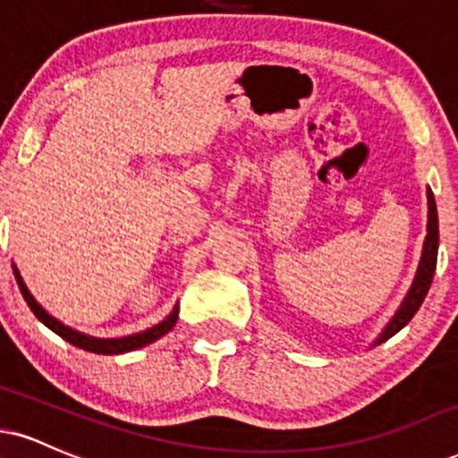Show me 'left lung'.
I'll list each match as a JSON object with an SVG mask.
<instances>
[{
  "label": "left lung",
  "mask_w": 458,
  "mask_h": 458,
  "mask_svg": "<svg viewBox=\"0 0 458 458\" xmlns=\"http://www.w3.org/2000/svg\"><path fill=\"white\" fill-rule=\"evenodd\" d=\"M427 202H428V222H427V239H424V247H422V256H420V264H418V271L414 277V284H411L410 292L405 294L403 302L396 310L393 319L386 324V328L379 333V337L376 339V344H384V341L393 337V335L399 333L401 328L410 322L411 318L416 316V311L420 310L424 296H427L428 288H431L433 282V273H435V264H437V247H439V222H437V207H435V198L431 187L427 190Z\"/></svg>",
  "instance_id": "obj_1"
}]
</instances>
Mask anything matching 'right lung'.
I'll return each mask as SVG.
<instances>
[{"label": "right lung", "instance_id": "add662e5", "mask_svg": "<svg viewBox=\"0 0 458 458\" xmlns=\"http://www.w3.org/2000/svg\"><path fill=\"white\" fill-rule=\"evenodd\" d=\"M13 267H14V264H13ZM14 277H16V284H19V288H21V294H23V299L27 301V305H30V310L36 313V318L40 319L44 327L51 328L53 333H57L59 337L68 341V344L76 345V348H81V350L93 352V354H123V352L145 348V345L153 344V341H157L159 337H164L168 330H173V327L176 324V318H179V305H174V310L170 311V316L166 319H162V322L156 324V327L142 330V333L128 335V337H121V339L89 337V335L79 333V330L65 327L64 322H59L57 318L51 316V313H47V310H44L40 302H38L34 296H31V292L27 290L23 277H21L19 268H16V267H14Z\"/></svg>", "mask_w": 458, "mask_h": 458}]
</instances>
